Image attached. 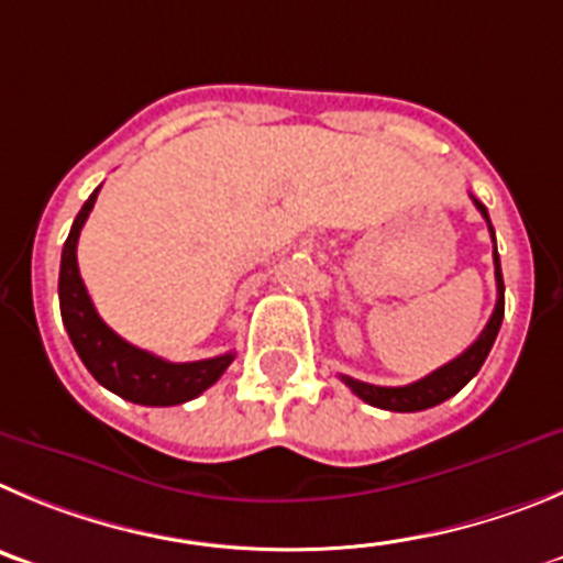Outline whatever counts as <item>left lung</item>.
<instances>
[{
	"label": "left lung",
	"mask_w": 563,
	"mask_h": 563,
	"mask_svg": "<svg viewBox=\"0 0 563 563\" xmlns=\"http://www.w3.org/2000/svg\"><path fill=\"white\" fill-rule=\"evenodd\" d=\"M474 199V196H471ZM477 210L483 212V219L488 221L490 238H494V227H490L488 210H485L483 201L474 199ZM494 266H496V308L490 313L488 325L483 328V333L477 336V342L471 344L468 351L460 353L454 362L443 364L434 373H429L427 378H420V382L407 384V387H376V384L358 382V378L342 376V382L353 389V393L367 401L369 407L378 409H389V412H420V409L438 407L443 404L445 398H452L457 395L471 378L477 376L483 362L488 358L490 347H494V339L499 333V325H503L505 317V283H503V269H499V255H496V241H494Z\"/></svg>",
	"instance_id": "8db88e82"
}]
</instances>
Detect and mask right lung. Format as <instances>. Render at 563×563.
I'll return each mask as SVG.
<instances>
[{
  "label": "right lung",
  "instance_id": "add662e5",
  "mask_svg": "<svg viewBox=\"0 0 563 563\" xmlns=\"http://www.w3.org/2000/svg\"><path fill=\"white\" fill-rule=\"evenodd\" d=\"M98 190L86 199V205L75 216L67 244L60 252L58 300L64 328H67L73 347L78 351L86 369L106 389H111L125 401L145 404V407H174V404L190 401V398H196V395H201L207 387L219 382L221 373L235 358V353L201 358V362H165V358L136 347V344L125 342L123 336H118L106 325L100 313L95 311L92 297L86 291L78 272V238L86 219H89V212H92Z\"/></svg>",
  "mask_w": 563,
  "mask_h": 563
}]
</instances>
